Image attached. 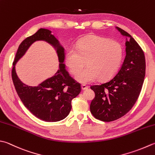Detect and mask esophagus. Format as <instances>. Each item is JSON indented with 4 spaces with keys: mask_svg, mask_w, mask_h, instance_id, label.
Masks as SVG:
<instances>
[{
    "mask_svg": "<svg viewBox=\"0 0 155 155\" xmlns=\"http://www.w3.org/2000/svg\"><path fill=\"white\" fill-rule=\"evenodd\" d=\"M81 88H82V89H83V90H86V89H88V86H87L86 84H82Z\"/></svg>",
    "mask_w": 155,
    "mask_h": 155,
    "instance_id": "obj_1",
    "label": "esophagus"
}]
</instances>
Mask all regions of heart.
Listing matches in <instances>:
<instances>
[{
  "label": "heart",
  "mask_w": 155,
  "mask_h": 155,
  "mask_svg": "<svg viewBox=\"0 0 155 155\" xmlns=\"http://www.w3.org/2000/svg\"><path fill=\"white\" fill-rule=\"evenodd\" d=\"M122 45L116 41L91 36L83 38L67 51L65 61L70 72L77 74L85 65L87 66L76 76L81 83H89L99 78L107 80L111 78L119 68L122 58Z\"/></svg>",
  "instance_id": "1"
}]
</instances>
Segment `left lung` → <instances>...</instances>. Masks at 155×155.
Returning <instances> with one entry per match:
<instances>
[{"mask_svg":"<svg viewBox=\"0 0 155 155\" xmlns=\"http://www.w3.org/2000/svg\"><path fill=\"white\" fill-rule=\"evenodd\" d=\"M116 29L129 39L126 41V57L119 71L110 81L91 87L95 96L90 105L93 116L103 122L122 117L131 110L144 83L146 62L144 51L128 33Z\"/></svg>","mask_w":155,"mask_h":155,"instance_id":"left-lung-1","label":"left lung"}]
</instances>
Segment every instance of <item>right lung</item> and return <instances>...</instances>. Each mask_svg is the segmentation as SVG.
I'll use <instances>...</instances> for the list:
<instances>
[{
  "label": "right lung",
  "instance_id": "1",
  "mask_svg": "<svg viewBox=\"0 0 155 155\" xmlns=\"http://www.w3.org/2000/svg\"><path fill=\"white\" fill-rule=\"evenodd\" d=\"M47 41L55 48L59 57V69L53 77L38 86H28L17 77L15 64L36 41ZM64 49L51 31L41 28L21 42L15 55L12 69V79L16 91L23 105L30 112L45 122H55L64 119L71 110V101L81 91V84L66 71L64 61Z\"/></svg>",
  "mask_w": 155,
  "mask_h": 155
}]
</instances>
